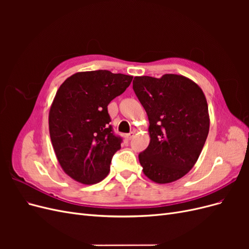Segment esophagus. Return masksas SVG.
Returning a JSON list of instances; mask_svg holds the SVG:
<instances>
[{"instance_id": "34e87169", "label": "esophagus", "mask_w": 249, "mask_h": 249, "mask_svg": "<svg viewBox=\"0 0 249 249\" xmlns=\"http://www.w3.org/2000/svg\"><path fill=\"white\" fill-rule=\"evenodd\" d=\"M134 135H135V132H131V133L125 135V138H126L127 140H131V139L134 137Z\"/></svg>"}]
</instances>
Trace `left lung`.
<instances>
[{
  "mask_svg": "<svg viewBox=\"0 0 249 249\" xmlns=\"http://www.w3.org/2000/svg\"><path fill=\"white\" fill-rule=\"evenodd\" d=\"M133 89L149 120V144L139 154L143 173L158 184L175 182L193 168L207 140L205 93L192 80L175 73L135 77Z\"/></svg>",
  "mask_w": 249,
  "mask_h": 249,
  "instance_id": "1",
  "label": "left lung"
}]
</instances>
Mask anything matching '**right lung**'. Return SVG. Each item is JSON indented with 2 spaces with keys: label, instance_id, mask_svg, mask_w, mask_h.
<instances>
[{
  "label": "right lung",
  "instance_id": "right-lung-1",
  "mask_svg": "<svg viewBox=\"0 0 249 249\" xmlns=\"http://www.w3.org/2000/svg\"><path fill=\"white\" fill-rule=\"evenodd\" d=\"M132 80L109 71H80L57 90L49 112L50 137L60 166L72 179L91 185L108 176L122 143L109 125L108 105Z\"/></svg>",
  "mask_w": 249,
  "mask_h": 249
}]
</instances>
